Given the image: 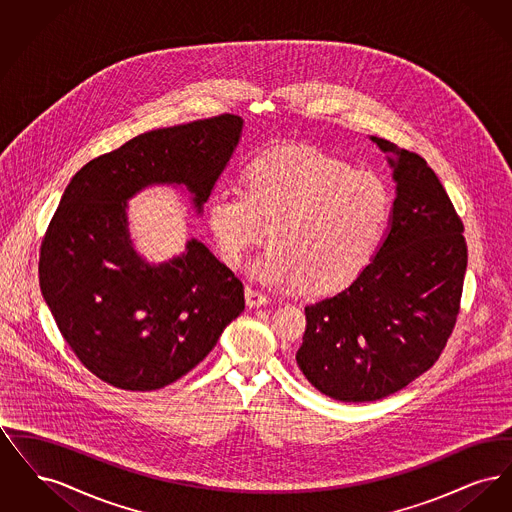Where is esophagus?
<instances>
[{
	"label": "esophagus",
	"mask_w": 512,
	"mask_h": 512,
	"mask_svg": "<svg viewBox=\"0 0 512 512\" xmlns=\"http://www.w3.org/2000/svg\"><path fill=\"white\" fill-rule=\"evenodd\" d=\"M268 295H265L263 292H259V290H253V288H245V303H247V307H263V305H267Z\"/></svg>",
	"instance_id": "obj_1"
}]
</instances>
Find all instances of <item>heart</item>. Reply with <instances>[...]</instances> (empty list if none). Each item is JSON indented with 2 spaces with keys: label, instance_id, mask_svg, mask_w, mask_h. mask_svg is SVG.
I'll list each match as a JSON object with an SVG mask.
<instances>
[{
  "label": "heart",
  "instance_id": "heart-1",
  "mask_svg": "<svg viewBox=\"0 0 512 512\" xmlns=\"http://www.w3.org/2000/svg\"><path fill=\"white\" fill-rule=\"evenodd\" d=\"M244 186L245 194L211 195L207 224L228 267H240L270 226L274 240L249 272L272 286L341 290L368 265L390 222L386 182L317 149L290 147L253 159Z\"/></svg>",
  "mask_w": 512,
  "mask_h": 512
}]
</instances>
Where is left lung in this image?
Returning a JSON list of instances; mask_svg holds the SVG:
<instances>
[{"mask_svg":"<svg viewBox=\"0 0 512 512\" xmlns=\"http://www.w3.org/2000/svg\"><path fill=\"white\" fill-rule=\"evenodd\" d=\"M388 153L395 199L374 259L343 292L305 307L297 365L345 403L388 397L434 365L449 340L466 272L464 226L436 172L407 149Z\"/></svg>","mask_w":512,"mask_h":512,"instance_id":"1","label":"left lung"}]
</instances>
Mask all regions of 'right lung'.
<instances>
[{"label": "right lung", "instance_id": "obj_1", "mask_svg": "<svg viewBox=\"0 0 512 512\" xmlns=\"http://www.w3.org/2000/svg\"><path fill=\"white\" fill-rule=\"evenodd\" d=\"M244 119L219 115L140 134L69 182L40 249V288L78 361L128 391L188 374L244 311V284L199 240L147 263L130 240L128 199L184 186L201 215L240 142Z\"/></svg>", "mask_w": 512, "mask_h": 512}]
</instances>
